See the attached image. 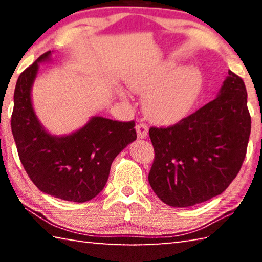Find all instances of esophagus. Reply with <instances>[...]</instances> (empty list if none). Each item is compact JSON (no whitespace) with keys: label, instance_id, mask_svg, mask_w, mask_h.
I'll list each match as a JSON object with an SVG mask.
<instances>
[{"label":"esophagus","instance_id":"34e87169","mask_svg":"<svg viewBox=\"0 0 262 262\" xmlns=\"http://www.w3.org/2000/svg\"><path fill=\"white\" fill-rule=\"evenodd\" d=\"M148 132H149V128L145 123H139V125L136 126V133L139 139H147Z\"/></svg>","mask_w":262,"mask_h":262}]
</instances>
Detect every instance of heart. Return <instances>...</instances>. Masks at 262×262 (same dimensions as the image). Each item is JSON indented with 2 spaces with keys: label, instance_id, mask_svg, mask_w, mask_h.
<instances>
[{
  "label": "heart",
  "instance_id": "1",
  "mask_svg": "<svg viewBox=\"0 0 262 262\" xmlns=\"http://www.w3.org/2000/svg\"><path fill=\"white\" fill-rule=\"evenodd\" d=\"M203 78L194 66L177 69V63L166 61L150 73L136 75L129 85L139 94H148L144 111L161 122H172L189 113L201 95Z\"/></svg>",
  "mask_w": 262,
  "mask_h": 262
}]
</instances>
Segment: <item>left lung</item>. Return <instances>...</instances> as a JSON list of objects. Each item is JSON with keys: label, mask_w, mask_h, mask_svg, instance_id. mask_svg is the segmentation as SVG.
<instances>
[{"label": "left lung", "mask_w": 262, "mask_h": 262, "mask_svg": "<svg viewBox=\"0 0 262 262\" xmlns=\"http://www.w3.org/2000/svg\"><path fill=\"white\" fill-rule=\"evenodd\" d=\"M250 133L245 84L229 70L214 100L174 126L149 129L155 161L148 179L155 194L184 208L223 193L241 170Z\"/></svg>", "instance_id": "1"}]
</instances>
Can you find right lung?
I'll use <instances>...</instances> for the list:
<instances>
[{"mask_svg":"<svg viewBox=\"0 0 262 262\" xmlns=\"http://www.w3.org/2000/svg\"><path fill=\"white\" fill-rule=\"evenodd\" d=\"M53 53L38 57L18 77L11 130L33 184L52 196L82 203L103 190L114 158L136 140L135 123L95 115L69 134L48 132L34 111L32 86L40 64L52 62Z\"/></svg>","mask_w":262,"mask_h":262,"instance_id":"1","label":"right lung"}]
</instances>
